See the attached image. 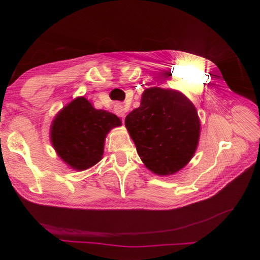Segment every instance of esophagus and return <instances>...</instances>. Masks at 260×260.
<instances>
[{
	"instance_id": "1",
	"label": "esophagus",
	"mask_w": 260,
	"mask_h": 260,
	"mask_svg": "<svg viewBox=\"0 0 260 260\" xmlns=\"http://www.w3.org/2000/svg\"><path fill=\"white\" fill-rule=\"evenodd\" d=\"M114 112L116 115H118L119 117H124L125 116V109L121 104H116L114 106Z\"/></svg>"
}]
</instances>
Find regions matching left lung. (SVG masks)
<instances>
[{"mask_svg":"<svg viewBox=\"0 0 260 260\" xmlns=\"http://www.w3.org/2000/svg\"><path fill=\"white\" fill-rule=\"evenodd\" d=\"M125 128L145 167L155 175H174L192 159L201 122L192 102L182 93L146 89L140 107L125 117Z\"/></svg>","mask_w":260,"mask_h":260,"instance_id":"1","label":"left lung"}]
</instances>
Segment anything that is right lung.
<instances>
[{
	"label": "right lung",
	"instance_id": "1",
	"mask_svg": "<svg viewBox=\"0 0 260 260\" xmlns=\"http://www.w3.org/2000/svg\"><path fill=\"white\" fill-rule=\"evenodd\" d=\"M121 121L115 114L95 109L85 98H77L55 116L51 142L57 155L75 170L89 169L104 153L109 130Z\"/></svg>",
	"mask_w": 260,
	"mask_h": 260
}]
</instances>
